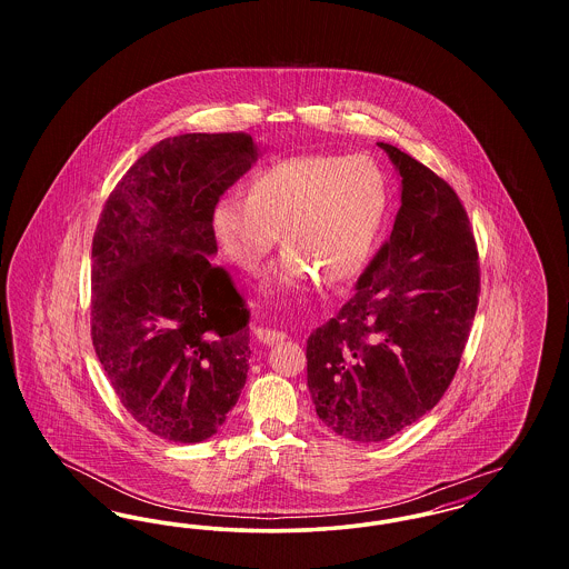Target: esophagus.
<instances>
[{"label":"esophagus","instance_id":"esophagus-1","mask_svg":"<svg viewBox=\"0 0 569 569\" xmlns=\"http://www.w3.org/2000/svg\"><path fill=\"white\" fill-rule=\"evenodd\" d=\"M253 335H256V339H258V341H262L264 346H277V343H281V341H286V339H288V335H286V332L271 330V328H262V326L253 328Z\"/></svg>","mask_w":569,"mask_h":569}]
</instances>
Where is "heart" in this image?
Wrapping results in <instances>:
<instances>
[{"instance_id": "b5f03b06", "label": "heart", "mask_w": 569, "mask_h": 569, "mask_svg": "<svg viewBox=\"0 0 569 569\" xmlns=\"http://www.w3.org/2000/svg\"><path fill=\"white\" fill-rule=\"evenodd\" d=\"M388 207L378 163L365 156H297L260 170L247 198L223 196L211 209V234L239 271L258 272L281 232L288 249L267 279L272 295H295L320 277L352 281L369 262Z\"/></svg>"}]
</instances>
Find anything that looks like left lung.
Returning a JSON list of instances; mask_svg holds the SVG:
<instances>
[{
	"mask_svg": "<svg viewBox=\"0 0 569 569\" xmlns=\"http://www.w3.org/2000/svg\"><path fill=\"white\" fill-rule=\"evenodd\" d=\"M378 144L401 177L395 228L353 297L307 339L318 418L360 443L403 431L439 403L480 295L478 249L459 196L425 163Z\"/></svg>",
	"mask_w": 569,
	"mask_h": 569,
	"instance_id": "8db88e82",
	"label": "left lung"
}]
</instances>
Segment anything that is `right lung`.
<instances>
[{
    "label": "right lung",
    "mask_w": 569,
    "mask_h": 569,
    "mask_svg": "<svg viewBox=\"0 0 569 569\" xmlns=\"http://www.w3.org/2000/svg\"><path fill=\"white\" fill-rule=\"evenodd\" d=\"M260 158L249 134L149 149L104 204L91 247V339L119 401L174 443L217 433L249 371L243 298L211 262V209Z\"/></svg>",
    "instance_id": "obj_1"
}]
</instances>
